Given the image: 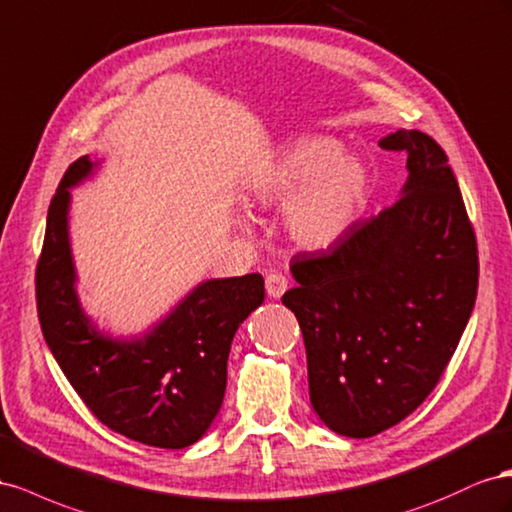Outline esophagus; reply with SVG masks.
Masks as SVG:
<instances>
[{
  "label": "esophagus",
  "mask_w": 512,
  "mask_h": 512,
  "mask_svg": "<svg viewBox=\"0 0 512 512\" xmlns=\"http://www.w3.org/2000/svg\"><path fill=\"white\" fill-rule=\"evenodd\" d=\"M287 287H289V281L283 272H270L266 276V291L270 298H281L287 291Z\"/></svg>",
  "instance_id": "34e87169"
}]
</instances>
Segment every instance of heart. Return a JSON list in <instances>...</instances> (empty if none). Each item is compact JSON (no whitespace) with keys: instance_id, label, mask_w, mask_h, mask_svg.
<instances>
[{"instance_id":"obj_1","label":"heart","mask_w":512,"mask_h":512,"mask_svg":"<svg viewBox=\"0 0 512 512\" xmlns=\"http://www.w3.org/2000/svg\"><path fill=\"white\" fill-rule=\"evenodd\" d=\"M326 135L289 143L261 169L251 186L257 203H287L285 229L296 244L319 251L354 225L369 193V171Z\"/></svg>"}]
</instances>
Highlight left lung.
I'll use <instances>...</instances> for the list:
<instances>
[{
	"instance_id": "left-lung-1",
	"label": "left lung",
	"mask_w": 512,
	"mask_h": 512,
	"mask_svg": "<svg viewBox=\"0 0 512 512\" xmlns=\"http://www.w3.org/2000/svg\"><path fill=\"white\" fill-rule=\"evenodd\" d=\"M379 148L407 154L403 197L326 251L294 255L298 285L281 298L302 330L313 410L345 437L382 433L429 397L478 291L474 227L446 152L420 130Z\"/></svg>"
}]
</instances>
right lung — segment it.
I'll list each match as a JSON object with an SVG mask.
<instances>
[{
	"instance_id": "obj_1",
	"label": "right lung",
	"mask_w": 512,
	"mask_h": 512,
	"mask_svg": "<svg viewBox=\"0 0 512 512\" xmlns=\"http://www.w3.org/2000/svg\"><path fill=\"white\" fill-rule=\"evenodd\" d=\"M92 169L87 156L75 160L51 199L36 268L42 334L102 425L148 446L186 448L221 410L233 334L264 302V279L244 274L201 283L143 339L100 334L81 311L68 242V188Z\"/></svg>"
}]
</instances>
